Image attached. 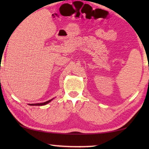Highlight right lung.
<instances>
[{
	"label": "right lung",
	"instance_id": "right-lung-1",
	"mask_svg": "<svg viewBox=\"0 0 149 149\" xmlns=\"http://www.w3.org/2000/svg\"><path fill=\"white\" fill-rule=\"evenodd\" d=\"M52 99L49 100H48V101H47V102H42V103H37V104H29V105H31V106H42V105H45V104H48V103H49L50 101H51V100H52Z\"/></svg>",
	"mask_w": 149,
	"mask_h": 149
}]
</instances>
